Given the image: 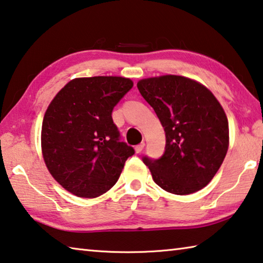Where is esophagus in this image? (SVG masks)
I'll use <instances>...</instances> for the list:
<instances>
[{
	"label": "esophagus",
	"mask_w": 263,
	"mask_h": 263,
	"mask_svg": "<svg viewBox=\"0 0 263 263\" xmlns=\"http://www.w3.org/2000/svg\"><path fill=\"white\" fill-rule=\"evenodd\" d=\"M144 147H145V142H140V144L139 145H137L136 146V152L137 153H141L142 152V151H144Z\"/></svg>",
	"instance_id": "34e87169"
}]
</instances>
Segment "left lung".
<instances>
[{
	"instance_id": "left-lung-1",
	"label": "left lung",
	"mask_w": 263,
	"mask_h": 263,
	"mask_svg": "<svg viewBox=\"0 0 263 263\" xmlns=\"http://www.w3.org/2000/svg\"><path fill=\"white\" fill-rule=\"evenodd\" d=\"M137 87L166 132L161 157L142 158L154 182L175 195L204 188L229 148V122L219 102L201 83L177 75L140 80Z\"/></svg>"
}]
</instances>
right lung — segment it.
<instances>
[{"mask_svg":"<svg viewBox=\"0 0 263 263\" xmlns=\"http://www.w3.org/2000/svg\"><path fill=\"white\" fill-rule=\"evenodd\" d=\"M133 87L130 79H74L48 105L42 126L44 161L52 176L79 197L112 188L135 149L121 141L112 110Z\"/></svg>","mask_w":263,"mask_h":263,"instance_id":"add662e5","label":"right lung"}]
</instances>
